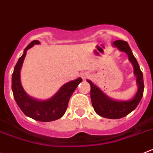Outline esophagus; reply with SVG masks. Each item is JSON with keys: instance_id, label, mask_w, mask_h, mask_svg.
<instances>
[{"instance_id": "esophagus-1", "label": "esophagus", "mask_w": 153, "mask_h": 153, "mask_svg": "<svg viewBox=\"0 0 153 153\" xmlns=\"http://www.w3.org/2000/svg\"><path fill=\"white\" fill-rule=\"evenodd\" d=\"M89 74H87V73H82V75H81V77H82V79H83V80H86L87 78H89Z\"/></svg>"}]
</instances>
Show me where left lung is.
<instances>
[{"mask_svg": "<svg viewBox=\"0 0 153 153\" xmlns=\"http://www.w3.org/2000/svg\"><path fill=\"white\" fill-rule=\"evenodd\" d=\"M113 45L117 47L120 51L127 53L129 61L133 64L134 74L137 76V83L138 85V90L135 96L131 100L128 101L113 100L103 93L99 87L95 86L90 80L87 81L91 86L90 97L95 111L99 116L105 118L118 119L127 116L137 108L143 95L144 83L143 73L128 43L125 41L117 40L114 42Z\"/></svg>", "mask_w": 153, "mask_h": 153, "instance_id": "obj_1", "label": "left lung"}]
</instances>
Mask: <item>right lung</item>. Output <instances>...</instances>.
<instances>
[{
	"label": "right lung",
	"instance_id": "add662e5",
	"mask_svg": "<svg viewBox=\"0 0 153 153\" xmlns=\"http://www.w3.org/2000/svg\"><path fill=\"white\" fill-rule=\"evenodd\" d=\"M40 44L38 40L33 41L25 48L19 57L12 75V90L16 104L28 117L42 122H48L61 118L67 108L68 102L74 90L82 82L81 78L67 82L51 99L40 101L29 96L20 82V70L26 57V51L34 45Z\"/></svg>",
	"mask_w": 153,
	"mask_h": 153
}]
</instances>
